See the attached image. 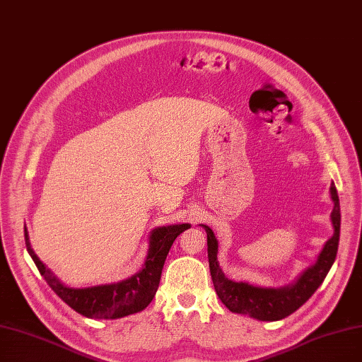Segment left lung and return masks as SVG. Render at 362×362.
Segmentation results:
<instances>
[{"label": "left lung", "mask_w": 362, "mask_h": 362, "mask_svg": "<svg viewBox=\"0 0 362 362\" xmlns=\"http://www.w3.org/2000/svg\"><path fill=\"white\" fill-rule=\"evenodd\" d=\"M329 197L334 204L333 211L329 214L334 229L333 237L324 244L315 263L298 275L291 284L278 288L260 287L244 281L237 282L229 279L220 269L217 262L218 243L214 232L207 225H201L207 232L209 263L214 290L230 312L248 315L259 321H279L305 305L309 297L318 290L336 260L340 238V202L333 182L329 186Z\"/></svg>", "instance_id": "obj_1"}]
</instances>
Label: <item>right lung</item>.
I'll return each instance as SVG.
<instances>
[{"label": "right lung", "mask_w": 362, "mask_h": 362, "mask_svg": "<svg viewBox=\"0 0 362 362\" xmlns=\"http://www.w3.org/2000/svg\"><path fill=\"white\" fill-rule=\"evenodd\" d=\"M189 223L158 226L149 235L148 255L142 269L133 276L111 284H100L86 288L68 287L40 260L30 247L29 233L25 225V243L29 256L33 257L47 284L75 312L93 320H117L142 312L158 290L163 266L168 251L179 235L189 229Z\"/></svg>", "instance_id": "obj_1"}]
</instances>
